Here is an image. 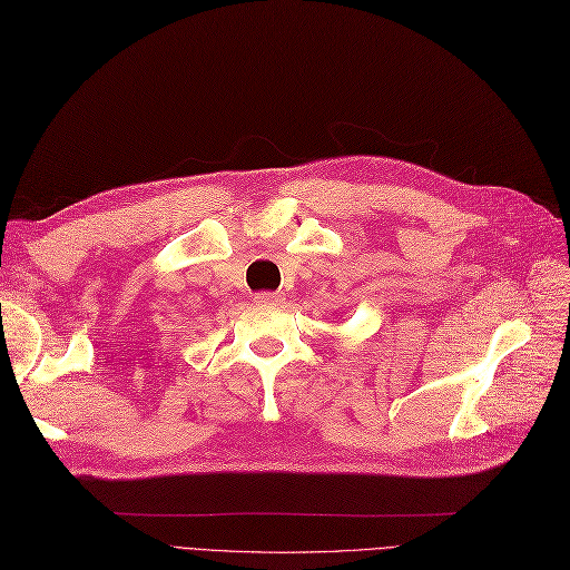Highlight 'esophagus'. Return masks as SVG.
<instances>
[{"label": "esophagus", "mask_w": 570, "mask_h": 570, "mask_svg": "<svg viewBox=\"0 0 570 570\" xmlns=\"http://www.w3.org/2000/svg\"><path fill=\"white\" fill-rule=\"evenodd\" d=\"M254 299L258 304H281L285 297H283V292H256Z\"/></svg>", "instance_id": "34e87169"}]
</instances>
